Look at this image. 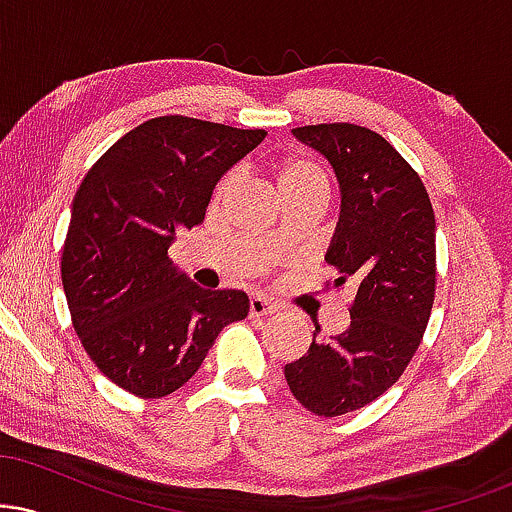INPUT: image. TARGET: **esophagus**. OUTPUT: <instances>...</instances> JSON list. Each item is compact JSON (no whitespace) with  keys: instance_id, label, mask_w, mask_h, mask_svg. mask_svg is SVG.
I'll use <instances>...</instances> for the list:
<instances>
[{"instance_id":"obj_1","label":"esophagus","mask_w":512,"mask_h":512,"mask_svg":"<svg viewBox=\"0 0 512 512\" xmlns=\"http://www.w3.org/2000/svg\"><path fill=\"white\" fill-rule=\"evenodd\" d=\"M274 305L262 296H252L250 298V317H262V315H272Z\"/></svg>"}]
</instances>
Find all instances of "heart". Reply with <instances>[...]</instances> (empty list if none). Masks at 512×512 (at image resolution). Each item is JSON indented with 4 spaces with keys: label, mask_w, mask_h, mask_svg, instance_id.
<instances>
[{
    "label": "heart",
    "mask_w": 512,
    "mask_h": 512,
    "mask_svg": "<svg viewBox=\"0 0 512 512\" xmlns=\"http://www.w3.org/2000/svg\"><path fill=\"white\" fill-rule=\"evenodd\" d=\"M233 178H226L221 182V192L231 187ZM276 187H279L281 197L301 195V192H325L330 187V178H327L325 168L313 158H289L279 170H276Z\"/></svg>",
    "instance_id": "1"
}]
</instances>
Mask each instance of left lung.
<instances>
[{
  "label": "left lung",
  "mask_w": 512,
  "mask_h": 512,
  "mask_svg": "<svg viewBox=\"0 0 512 512\" xmlns=\"http://www.w3.org/2000/svg\"><path fill=\"white\" fill-rule=\"evenodd\" d=\"M330 161L342 207L325 262L356 293L351 322L286 363L293 397L317 416H342L397 383L419 349L436 293V216L414 168L378 132L349 122L293 129Z\"/></svg>",
  "instance_id": "8db88e82"
}]
</instances>
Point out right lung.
Wrapping results in <instances>:
<instances>
[{
    "instance_id": "obj_1",
    "label": "right lung",
    "mask_w": 512,
    "mask_h": 512,
    "mask_svg": "<svg viewBox=\"0 0 512 512\" xmlns=\"http://www.w3.org/2000/svg\"><path fill=\"white\" fill-rule=\"evenodd\" d=\"M195 117H154L117 139L86 173L62 250L74 330L98 370L144 399L166 397L202 366L243 291H209L168 257L199 226L214 187L262 139Z\"/></svg>"
}]
</instances>
